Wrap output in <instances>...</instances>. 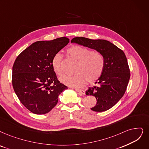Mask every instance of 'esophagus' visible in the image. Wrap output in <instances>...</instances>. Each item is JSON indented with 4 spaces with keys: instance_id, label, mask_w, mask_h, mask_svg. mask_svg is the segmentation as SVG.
I'll list each match as a JSON object with an SVG mask.
<instances>
[{
    "instance_id": "obj_1",
    "label": "esophagus",
    "mask_w": 149,
    "mask_h": 149,
    "mask_svg": "<svg viewBox=\"0 0 149 149\" xmlns=\"http://www.w3.org/2000/svg\"><path fill=\"white\" fill-rule=\"evenodd\" d=\"M75 91L78 92L79 95H85V91L83 90H81V89H78V88H75Z\"/></svg>"
}]
</instances>
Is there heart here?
Returning <instances> with one entry per match:
<instances>
[{
  "mask_svg": "<svg viewBox=\"0 0 149 149\" xmlns=\"http://www.w3.org/2000/svg\"><path fill=\"white\" fill-rule=\"evenodd\" d=\"M68 56L77 61L76 73L65 75L61 79L63 84L73 87H80L86 81L92 82L98 80L102 75L105 67V59L102 53L92 51L88 47L74 45L67 51ZM55 73L61 76L63 73L62 57L56 54L51 62Z\"/></svg>",
  "mask_w": 149,
  "mask_h": 149,
  "instance_id": "obj_1",
  "label": "heart"
}]
</instances>
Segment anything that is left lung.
Returning <instances> with one entry per match:
<instances>
[{
    "mask_svg": "<svg viewBox=\"0 0 149 149\" xmlns=\"http://www.w3.org/2000/svg\"><path fill=\"white\" fill-rule=\"evenodd\" d=\"M71 43L88 47L102 53L105 59L102 75L89 87L86 95H92L97 104L91 109L103 112L114 106L123 96L130 78V68L125 54L110 41L105 40H91L85 37H75Z\"/></svg>",
    "mask_w": 149,
    "mask_h": 149,
    "instance_id": "obj_1",
    "label": "left lung"
}]
</instances>
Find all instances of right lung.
I'll return each instance as SVG.
<instances>
[{
  "instance_id": "add662e5",
  "label": "right lung",
  "mask_w": 149,
  "mask_h": 149,
  "mask_svg": "<svg viewBox=\"0 0 149 149\" xmlns=\"http://www.w3.org/2000/svg\"><path fill=\"white\" fill-rule=\"evenodd\" d=\"M67 37L32 43L17 57L12 71V84L21 103L35 114L49 112L67 87L57 79L52 58L69 43Z\"/></svg>"
}]
</instances>
